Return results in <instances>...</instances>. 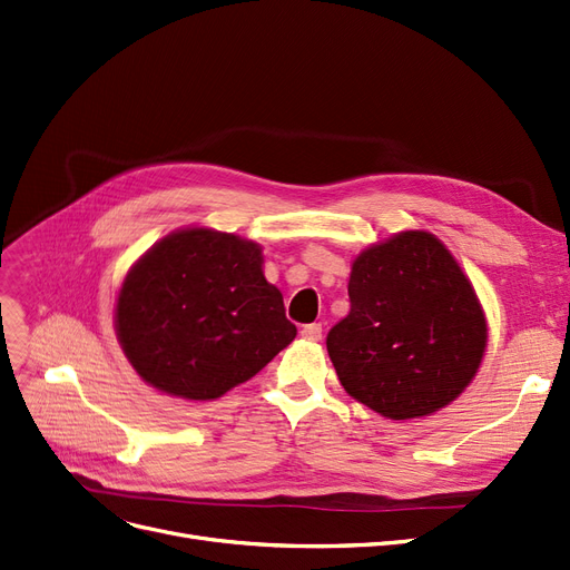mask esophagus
<instances>
[{
  "instance_id": "esophagus-1",
  "label": "esophagus",
  "mask_w": 570,
  "mask_h": 570,
  "mask_svg": "<svg viewBox=\"0 0 570 570\" xmlns=\"http://www.w3.org/2000/svg\"><path fill=\"white\" fill-rule=\"evenodd\" d=\"M301 335L305 340H321V324H307L301 328Z\"/></svg>"
}]
</instances>
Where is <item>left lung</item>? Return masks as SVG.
I'll return each mask as SVG.
<instances>
[{
	"label": "left lung",
	"mask_w": 570,
	"mask_h": 570,
	"mask_svg": "<svg viewBox=\"0 0 570 570\" xmlns=\"http://www.w3.org/2000/svg\"><path fill=\"white\" fill-rule=\"evenodd\" d=\"M352 309L326 337L344 391L377 414L429 416L473 382L487 350L478 293L435 235L403 230L363 249Z\"/></svg>",
	"instance_id": "obj_1"
}]
</instances>
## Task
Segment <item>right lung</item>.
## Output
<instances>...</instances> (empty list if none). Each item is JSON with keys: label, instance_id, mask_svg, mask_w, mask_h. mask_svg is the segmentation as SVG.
Returning a JSON list of instances; mask_svg holds the SVG:
<instances>
[{"label": "right lung", "instance_id": "right-lung-1", "mask_svg": "<svg viewBox=\"0 0 570 570\" xmlns=\"http://www.w3.org/2000/svg\"><path fill=\"white\" fill-rule=\"evenodd\" d=\"M114 328L135 373L186 401L220 399L298 333L261 244L205 226L169 233L128 269Z\"/></svg>", "mask_w": 570, "mask_h": 570}]
</instances>
